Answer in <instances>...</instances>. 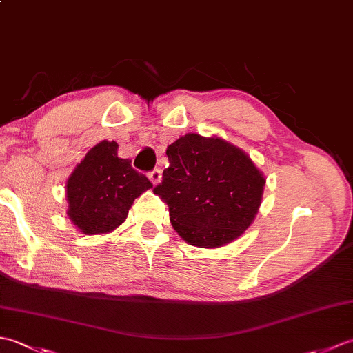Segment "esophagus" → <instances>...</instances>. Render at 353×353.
<instances>
[{
  "instance_id": "esophagus-1",
  "label": "esophagus",
  "mask_w": 353,
  "mask_h": 353,
  "mask_svg": "<svg viewBox=\"0 0 353 353\" xmlns=\"http://www.w3.org/2000/svg\"><path fill=\"white\" fill-rule=\"evenodd\" d=\"M148 179L152 181L153 185H157L162 179V171L159 168H154L152 172H148Z\"/></svg>"
}]
</instances>
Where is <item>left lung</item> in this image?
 Returning <instances> with one entry per match:
<instances>
[{
    "instance_id": "left-lung-1",
    "label": "left lung",
    "mask_w": 353,
    "mask_h": 353,
    "mask_svg": "<svg viewBox=\"0 0 353 353\" xmlns=\"http://www.w3.org/2000/svg\"><path fill=\"white\" fill-rule=\"evenodd\" d=\"M170 167L153 190L186 243L216 249L241 236L256 216L265 176L241 148L186 133L167 147Z\"/></svg>"
}]
</instances>
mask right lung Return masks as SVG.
I'll use <instances>...</instances> for the list:
<instances>
[{"label": "right lung", "instance_id": "obj_1", "mask_svg": "<svg viewBox=\"0 0 353 353\" xmlns=\"http://www.w3.org/2000/svg\"><path fill=\"white\" fill-rule=\"evenodd\" d=\"M153 188L148 179L118 157L115 141L92 147L66 181L71 223L85 235L115 230L129 215L134 199Z\"/></svg>", "mask_w": 353, "mask_h": 353}]
</instances>
